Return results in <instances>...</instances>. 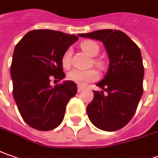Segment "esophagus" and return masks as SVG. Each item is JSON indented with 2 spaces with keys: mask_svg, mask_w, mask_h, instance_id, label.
Instances as JSON below:
<instances>
[{
  "mask_svg": "<svg viewBox=\"0 0 158 158\" xmlns=\"http://www.w3.org/2000/svg\"><path fill=\"white\" fill-rule=\"evenodd\" d=\"M84 89H83V88H82V87H80V86H79V87H78V92H81V91H82V90Z\"/></svg>",
  "mask_w": 158,
  "mask_h": 158,
  "instance_id": "1",
  "label": "esophagus"
}]
</instances>
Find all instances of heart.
<instances>
[{
	"label": "heart",
	"instance_id": "heart-1",
	"mask_svg": "<svg viewBox=\"0 0 158 158\" xmlns=\"http://www.w3.org/2000/svg\"><path fill=\"white\" fill-rule=\"evenodd\" d=\"M81 48L82 51L89 54L91 56H97L100 52L99 44L94 40H87L81 44ZM70 59H71V50L68 49L64 53L62 57V64L64 68H69L70 66ZM94 64L98 68H104V62L101 59H94ZM99 77V74L95 69H88V70H80V69H73L68 74V79L76 82L80 86H85L89 82L96 81Z\"/></svg>",
	"mask_w": 158,
	"mask_h": 158
}]
</instances>
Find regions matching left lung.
<instances>
[{
	"label": "left lung",
	"mask_w": 158,
	"mask_h": 158,
	"mask_svg": "<svg viewBox=\"0 0 158 158\" xmlns=\"http://www.w3.org/2000/svg\"><path fill=\"white\" fill-rule=\"evenodd\" d=\"M78 36L102 41L110 62L106 77L97 83L103 91H94L93 101L87 106L88 116L101 130H119L133 117L143 94L144 69L140 49L118 30L105 29Z\"/></svg>",
	"instance_id": "8db88e82"
}]
</instances>
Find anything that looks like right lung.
<instances>
[{
    "mask_svg": "<svg viewBox=\"0 0 158 158\" xmlns=\"http://www.w3.org/2000/svg\"><path fill=\"white\" fill-rule=\"evenodd\" d=\"M78 40L54 30H32L15 48L11 64L13 95L24 121L40 131L57 127L64 117L69 101L76 95L72 81L51 86L52 79L62 80V57Z\"/></svg>",
    "mask_w": 158,
    "mask_h": 158,
    "instance_id": "1",
    "label": "right lung"
}]
</instances>
